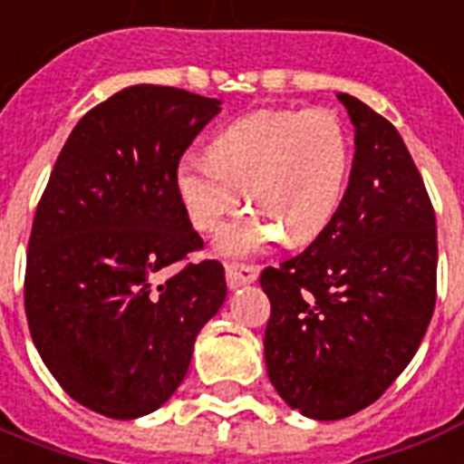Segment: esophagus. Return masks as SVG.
Instances as JSON below:
<instances>
[{
  "label": "esophagus",
  "instance_id": "obj_1",
  "mask_svg": "<svg viewBox=\"0 0 464 464\" xmlns=\"http://www.w3.org/2000/svg\"><path fill=\"white\" fill-rule=\"evenodd\" d=\"M225 276H227L229 290H237V287H242V285L256 283L258 268H256V266H244V263H227V266H225Z\"/></svg>",
  "mask_w": 464,
  "mask_h": 464
}]
</instances>
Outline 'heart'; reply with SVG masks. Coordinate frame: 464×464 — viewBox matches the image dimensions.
I'll list each match as a JSON object with an SVG mask.
<instances>
[{"instance_id":"obj_1","label":"heart","mask_w":464,"mask_h":464,"mask_svg":"<svg viewBox=\"0 0 464 464\" xmlns=\"http://www.w3.org/2000/svg\"><path fill=\"white\" fill-rule=\"evenodd\" d=\"M352 140L328 107L261 110L215 133L206 158L177 168V194L188 220L215 232L237 208L242 188L251 208L222 229L218 251L251 256L283 235L309 244L333 222L350 184Z\"/></svg>"}]
</instances>
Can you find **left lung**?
I'll return each mask as SVG.
<instances>
[{"label":"left lung","instance_id":"left-lung-1","mask_svg":"<svg viewBox=\"0 0 464 464\" xmlns=\"http://www.w3.org/2000/svg\"><path fill=\"white\" fill-rule=\"evenodd\" d=\"M354 124L343 206L299 256L261 273L266 366L280 398L333 421L383 395L420 350L436 306V215L405 140L340 92Z\"/></svg>","mask_w":464,"mask_h":464}]
</instances>
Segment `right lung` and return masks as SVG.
I'll return each mask as SVG.
<instances>
[{
  "label": "right lung",
  "instance_id": "obj_1",
  "mask_svg": "<svg viewBox=\"0 0 464 464\" xmlns=\"http://www.w3.org/2000/svg\"><path fill=\"white\" fill-rule=\"evenodd\" d=\"M220 100L131 85L73 127L35 210L25 316L35 347L76 402L110 420L165 405L196 335L227 296L177 194V168Z\"/></svg>",
  "mask_w": 464,
  "mask_h": 464
}]
</instances>
